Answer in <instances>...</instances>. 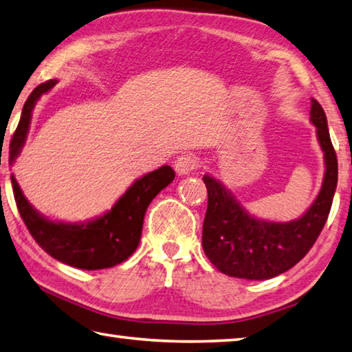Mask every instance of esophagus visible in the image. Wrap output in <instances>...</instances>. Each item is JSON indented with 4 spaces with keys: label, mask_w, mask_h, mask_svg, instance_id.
I'll use <instances>...</instances> for the list:
<instances>
[{
    "label": "esophagus",
    "mask_w": 352,
    "mask_h": 352,
    "mask_svg": "<svg viewBox=\"0 0 352 352\" xmlns=\"http://www.w3.org/2000/svg\"><path fill=\"white\" fill-rule=\"evenodd\" d=\"M198 168V159H196L193 154H181L179 157L175 160V170L177 175H188L190 171Z\"/></svg>",
    "instance_id": "34e87169"
}]
</instances>
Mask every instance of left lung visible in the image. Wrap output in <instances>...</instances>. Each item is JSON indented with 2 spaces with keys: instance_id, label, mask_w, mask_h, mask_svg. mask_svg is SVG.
Instances as JSON below:
<instances>
[{
  "instance_id": "obj_1",
  "label": "left lung",
  "mask_w": 352,
  "mask_h": 352,
  "mask_svg": "<svg viewBox=\"0 0 352 352\" xmlns=\"http://www.w3.org/2000/svg\"><path fill=\"white\" fill-rule=\"evenodd\" d=\"M311 122L324 153V177L320 193L303 217L289 223H269L245 212L229 188L204 175L208 193L202 226V249L219 272L244 280H269L294 267L317 241L334 199L338 164L326 114L311 100Z\"/></svg>"
}]
</instances>
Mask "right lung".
Wrapping results in <instances>:
<instances>
[{"label": "right lung", "instance_id": "add662e5", "mask_svg": "<svg viewBox=\"0 0 352 352\" xmlns=\"http://www.w3.org/2000/svg\"><path fill=\"white\" fill-rule=\"evenodd\" d=\"M55 85L57 80H47L46 83L36 86L24 103L20 123L10 142V165L21 153L36 100L43 92H47ZM173 179L175 171L171 166H160L135 181L113 208L100 218L82 224H71L51 221L40 214L24 198L14 175L10 176L18 212L36 244L55 260L83 270L113 267L134 254L140 241L148 206Z\"/></svg>", "mask_w": 352, "mask_h": 352}]
</instances>
